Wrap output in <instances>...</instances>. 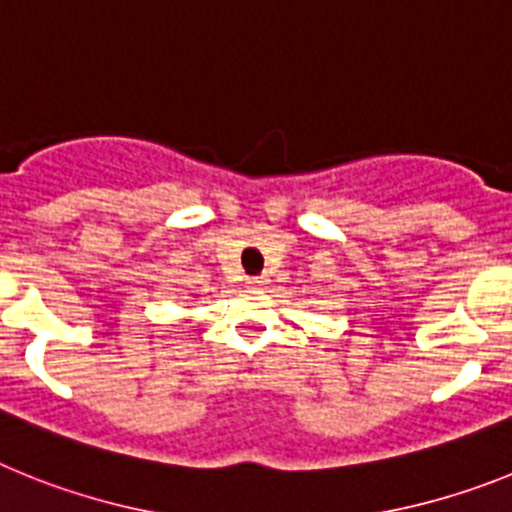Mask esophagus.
Masks as SVG:
<instances>
[{
	"label": "esophagus",
	"mask_w": 512,
	"mask_h": 512,
	"mask_svg": "<svg viewBox=\"0 0 512 512\" xmlns=\"http://www.w3.org/2000/svg\"><path fill=\"white\" fill-rule=\"evenodd\" d=\"M250 286H255V288H260V286H265V283H268V278H265V275H255V278H250Z\"/></svg>",
	"instance_id": "1"
}]
</instances>
